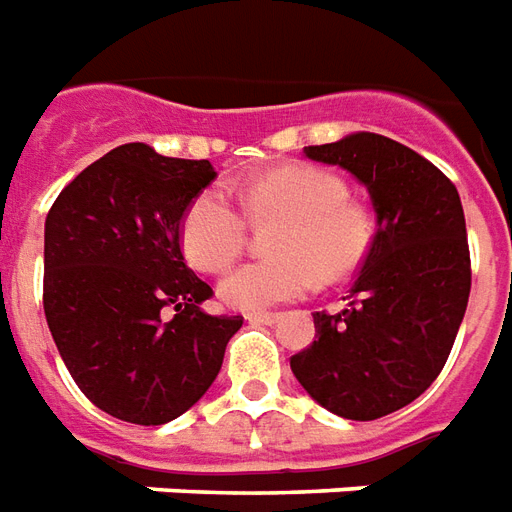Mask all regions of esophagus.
I'll use <instances>...</instances> for the list:
<instances>
[{
	"label": "esophagus",
	"instance_id": "obj_1",
	"mask_svg": "<svg viewBox=\"0 0 512 512\" xmlns=\"http://www.w3.org/2000/svg\"><path fill=\"white\" fill-rule=\"evenodd\" d=\"M246 320H249V323L271 325V323H276V320H279V314H276V312H249V314H246Z\"/></svg>",
	"mask_w": 512,
	"mask_h": 512
}]
</instances>
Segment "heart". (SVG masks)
Masks as SVG:
<instances>
[{
  "label": "heart",
  "mask_w": 512,
  "mask_h": 512,
  "mask_svg": "<svg viewBox=\"0 0 512 512\" xmlns=\"http://www.w3.org/2000/svg\"><path fill=\"white\" fill-rule=\"evenodd\" d=\"M238 200L257 225L279 222L271 255L236 268L222 279L219 295L241 312H260L312 290L314 279L339 282L369 252L372 222L366 208L347 200L339 176L309 165H282L249 179ZM249 225L241 208L217 187L189 203L181 219V246L195 268L219 274L244 252Z\"/></svg>",
  "instance_id": "1"
}]
</instances>
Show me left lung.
<instances>
[{
  "label": "left lung",
  "mask_w": 512,
  "mask_h": 512,
  "mask_svg": "<svg viewBox=\"0 0 512 512\" xmlns=\"http://www.w3.org/2000/svg\"><path fill=\"white\" fill-rule=\"evenodd\" d=\"M369 189L377 233L339 314L314 312V339L290 358L295 380L333 415L377 420L407 407L448 361L472 287L464 208L418 151L374 132L306 146Z\"/></svg>",
  "instance_id": "left-lung-1"
}]
</instances>
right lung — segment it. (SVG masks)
<instances>
[{
  "instance_id": "right-lung-1",
  "label": "right lung",
  "mask_w": 512,
  "mask_h": 512,
  "mask_svg": "<svg viewBox=\"0 0 512 512\" xmlns=\"http://www.w3.org/2000/svg\"><path fill=\"white\" fill-rule=\"evenodd\" d=\"M217 179L208 160L124 143L81 170L45 217L43 309L67 372L113 418L162 426L217 380L244 317L181 255V219Z\"/></svg>"
}]
</instances>
